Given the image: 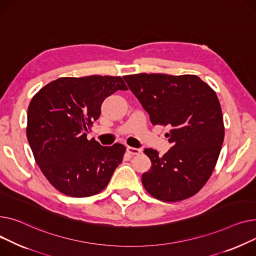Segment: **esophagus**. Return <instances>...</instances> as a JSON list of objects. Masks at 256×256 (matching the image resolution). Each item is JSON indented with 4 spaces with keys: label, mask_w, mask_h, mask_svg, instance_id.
<instances>
[{
    "label": "esophagus",
    "mask_w": 256,
    "mask_h": 256,
    "mask_svg": "<svg viewBox=\"0 0 256 256\" xmlns=\"http://www.w3.org/2000/svg\"><path fill=\"white\" fill-rule=\"evenodd\" d=\"M127 152L130 155H138L142 153V150L138 148H132V146H127Z\"/></svg>",
    "instance_id": "1"
}]
</instances>
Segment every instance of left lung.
<instances>
[{"label":"left lung","mask_w":256,"mask_h":256,"mask_svg":"<svg viewBox=\"0 0 256 256\" xmlns=\"http://www.w3.org/2000/svg\"><path fill=\"white\" fill-rule=\"evenodd\" d=\"M150 114L153 125L168 127L172 148L162 156L153 148L142 174L144 189L162 202L196 194L216 166L224 140L223 116L214 90L196 75L140 73L123 76Z\"/></svg>","instance_id":"8db88e82"}]
</instances>
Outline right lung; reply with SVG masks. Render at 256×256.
I'll list each match as a JSON object with an SVG mask.
<instances>
[{
  "mask_svg": "<svg viewBox=\"0 0 256 256\" xmlns=\"http://www.w3.org/2000/svg\"><path fill=\"white\" fill-rule=\"evenodd\" d=\"M128 90L121 76L61 78L44 86L28 108L26 138L48 182L72 198L98 194L122 162L121 144L102 146L86 131L100 116L103 100Z\"/></svg>",
  "mask_w": 256,
  "mask_h": 256,
  "instance_id": "1",
  "label": "right lung"
}]
</instances>
